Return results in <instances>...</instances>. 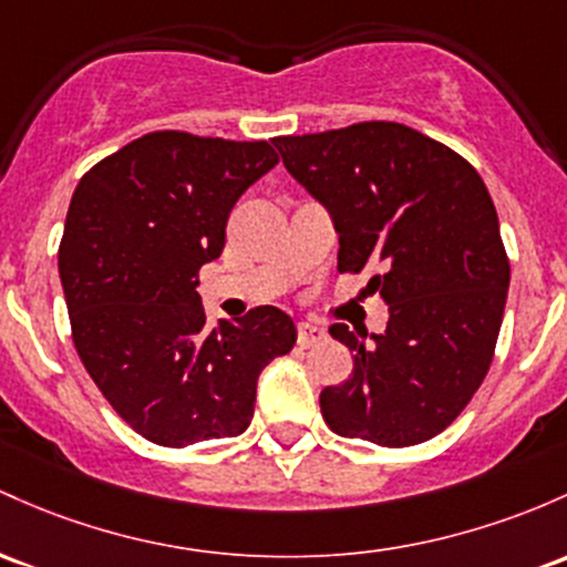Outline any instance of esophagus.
<instances>
[{
  "label": "esophagus",
  "mask_w": 567,
  "mask_h": 567,
  "mask_svg": "<svg viewBox=\"0 0 567 567\" xmlns=\"http://www.w3.org/2000/svg\"><path fill=\"white\" fill-rule=\"evenodd\" d=\"M326 339V328H317L312 322H301V326H298V347H301V350H309V347L320 344V341Z\"/></svg>",
  "instance_id": "1"
}]
</instances>
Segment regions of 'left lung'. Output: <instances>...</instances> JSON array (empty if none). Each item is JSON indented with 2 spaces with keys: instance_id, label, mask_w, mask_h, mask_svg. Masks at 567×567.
<instances>
[{
  "instance_id": "left-lung-1",
  "label": "left lung",
  "mask_w": 567,
  "mask_h": 567,
  "mask_svg": "<svg viewBox=\"0 0 567 567\" xmlns=\"http://www.w3.org/2000/svg\"><path fill=\"white\" fill-rule=\"evenodd\" d=\"M282 164L339 234V271L379 266L365 290L388 303V328L354 352L347 382L320 393L328 427L379 446L433 439L487 377L512 269L487 185L463 155L403 123L369 121L277 136Z\"/></svg>"
}]
</instances>
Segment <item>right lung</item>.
I'll return each instance as SVG.
<instances>
[{"label": "right lung", "mask_w": 567, "mask_h": 567, "mask_svg": "<svg viewBox=\"0 0 567 567\" xmlns=\"http://www.w3.org/2000/svg\"><path fill=\"white\" fill-rule=\"evenodd\" d=\"M277 161L269 142L153 132L74 188L59 247L74 347L110 406L153 444L245 433L260 371L293 350L282 309L209 328L196 293L234 204Z\"/></svg>", "instance_id": "1"}]
</instances>
